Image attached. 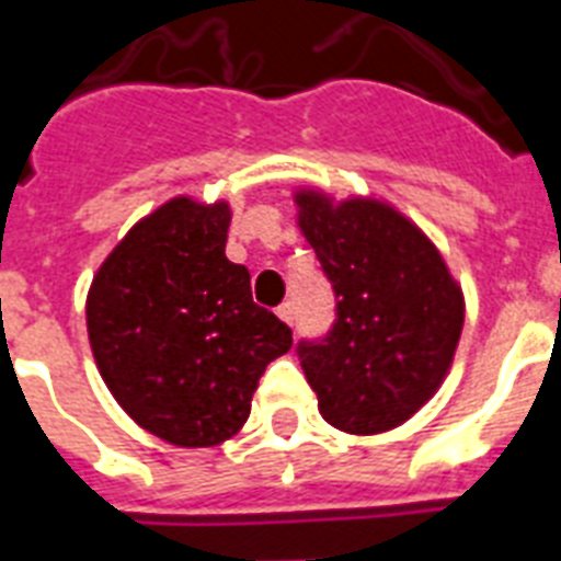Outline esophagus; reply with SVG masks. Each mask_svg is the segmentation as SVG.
<instances>
[{
    "label": "esophagus",
    "mask_w": 561,
    "mask_h": 561,
    "mask_svg": "<svg viewBox=\"0 0 561 561\" xmlns=\"http://www.w3.org/2000/svg\"><path fill=\"white\" fill-rule=\"evenodd\" d=\"M276 314H279L285 323H294V302H282L279 309H276Z\"/></svg>",
    "instance_id": "1"
}]
</instances>
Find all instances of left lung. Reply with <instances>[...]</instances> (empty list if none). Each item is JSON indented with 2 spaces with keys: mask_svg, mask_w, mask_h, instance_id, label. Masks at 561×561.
I'll use <instances>...</instances> for the list:
<instances>
[{
  "mask_svg": "<svg viewBox=\"0 0 561 561\" xmlns=\"http://www.w3.org/2000/svg\"><path fill=\"white\" fill-rule=\"evenodd\" d=\"M299 226L335 294L327 335L297 356L320 414L353 435L394 430L421 409L453 362L465 299L426 234L374 199L332 205L297 194Z\"/></svg>",
  "mask_w": 561,
  "mask_h": 561,
  "instance_id": "1",
  "label": "left lung"
}]
</instances>
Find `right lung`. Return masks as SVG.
Returning a JSON list of instances; mask_svg holds the SVG:
<instances>
[{"label":"right lung","instance_id":"obj_1","mask_svg":"<svg viewBox=\"0 0 561 561\" xmlns=\"http://www.w3.org/2000/svg\"><path fill=\"white\" fill-rule=\"evenodd\" d=\"M229 205L170 199L117 243L88 294L105 385L135 421L179 447H214L250 417L288 323L252 302L250 271L226 259Z\"/></svg>","mask_w":561,"mask_h":561}]
</instances>
